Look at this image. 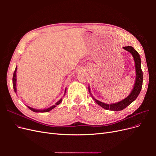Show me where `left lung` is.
<instances>
[{"mask_svg": "<svg viewBox=\"0 0 156 156\" xmlns=\"http://www.w3.org/2000/svg\"><path fill=\"white\" fill-rule=\"evenodd\" d=\"M127 51L129 52L132 55L135 61V71H136V79L135 82L133 90L129 94V96L126 97L123 100H122L119 102H117L115 103H112V104H107V103H104L101 101L97 100L96 99L94 98L92 95V98L94 99V101H96L97 104L100 105L103 108H105L107 110L110 111H121L123 110L126 107L130 105L131 103L133 101L135 100V99L137 98L143 86V72L141 69V60L140 55L138 53V52L131 46H126L123 48ZM88 90L90 93V87H88Z\"/></svg>", "mask_w": 156, "mask_h": 156, "instance_id": "8db88e82", "label": "left lung"}]
</instances>
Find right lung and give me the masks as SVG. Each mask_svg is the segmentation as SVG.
<instances>
[{"label":"right lung","mask_w":156,"mask_h":156,"mask_svg":"<svg viewBox=\"0 0 156 156\" xmlns=\"http://www.w3.org/2000/svg\"><path fill=\"white\" fill-rule=\"evenodd\" d=\"M16 72H17V67L16 68V69L15 71H14L13 72V90L14 91H15V92L16 93L17 92V89H16V81H17V78H16ZM66 88L65 89V93H66ZM65 93H64V95H65ZM62 101V98H61L60 100H58L57 102H56L55 104L53 106H51L48 108H45V109H36V108H34L32 107H30L29 106H27V107L29 108V109H30L31 111H32L33 112H49L51 110L53 109V108H54L55 107L57 106L58 105H59L60 103Z\"/></svg>","instance_id":"obj_1"}]
</instances>
